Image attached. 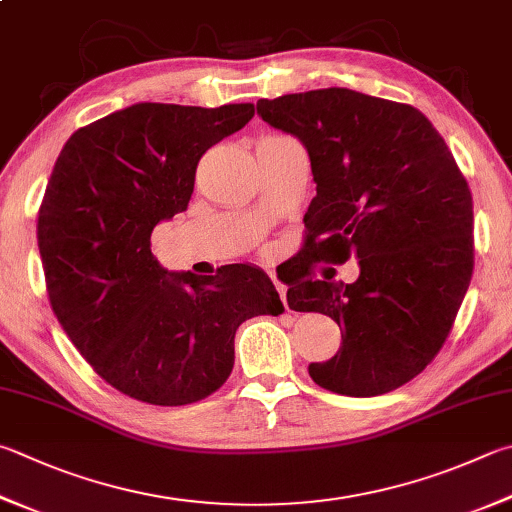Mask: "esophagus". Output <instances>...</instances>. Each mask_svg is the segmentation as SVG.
Wrapping results in <instances>:
<instances>
[{
	"mask_svg": "<svg viewBox=\"0 0 512 512\" xmlns=\"http://www.w3.org/2000/svg\"><path fill=\"white\" fill-rule=\"evenodd\" d=\"M271 280H273V284H275V288H277V293H280L282 302H284V306H286V286H284L280 280H277L275 273H271Z\"/></svg>",
	"mask_w": 512,
	"mask_h": 512,
	"instance_id": "obj_1",
	"label": "esophagus"
}]
</instances>
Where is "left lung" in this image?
<instances>
[{
	"label": "left lung",
	"mask_w": 512,
	"mask_h": 512,
	"mask_svg": "<svg viewBox=\"0 0 512 512\" xmlns=\"http://www.w3.org/2000/svg\"><path fill=\"white\" fill-rule=\"evenodd\" d=\"M257 114L306 147L318 190L304 215V282L286 300L336 320L342 347L309 374L345 396L392 392L441 351L470 286L468 183L430 120L403 102L329 87L257 100ZM351 254L353 285L308 277L311 258Z\"/></svg>",
	"instance_id": "1"
}]
</instances>
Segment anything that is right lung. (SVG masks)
I'll list each match as a JSON object with an SVG mask.
<instances>
[{
	"label": "right lung",
	"mask_w": 512,
	"mask_h": 512,
	"mask_svg": "<svg viewBox=\"0 0 512 512\" xmlns=\"http://www.w3.org/2000/svg\"><path fill=\"white\" fill-rule=\"evenodd\" d=\"M255 107L138 102L64 143L37 212V246L55 318L96 374L150 405H188L226 383L235 333L284 311L264 271L167 273L152 230L188 210L201 156Z\"/></svg>",
	"instance_id": "right-lung-1"
}]
</instances>
